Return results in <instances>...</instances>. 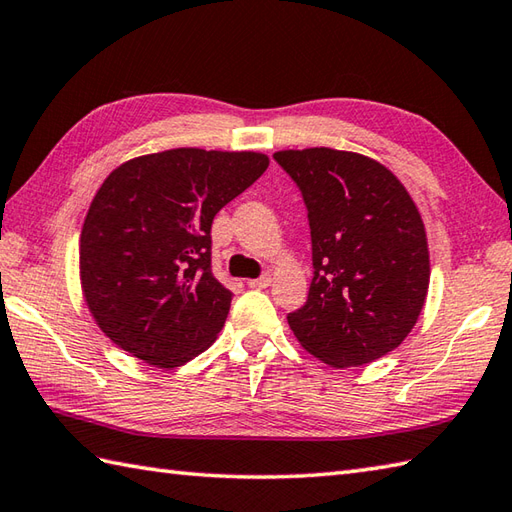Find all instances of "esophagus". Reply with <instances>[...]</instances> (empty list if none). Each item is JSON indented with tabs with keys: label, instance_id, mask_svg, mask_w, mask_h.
<instances>
[{
	"label": "esophagus",
	"instance_id": "34e87169",
	"mask_svg": "<svg viewBox=\"0 0 512 512\" xmlns=\"http://www.w3.org/2000/svg\"><path fill=\"white\" fill-rule=\"evenodd\" d=\"M270 281H273V277H270V273H264L259 279H250L248 286L250 288H268Z\"/></svg>",
	"mask_w": 512,
	"mask_h": 512
}]
</instances>
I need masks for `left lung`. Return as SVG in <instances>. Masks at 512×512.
Wrapping results in <instances>:
<instances>
[{"label":"left lung","mask_w":512,"mask_h":512,"mask_svg":"<svg viewBox=\"0 0 512 512\" xmlns=\"http://www.w3.org/2000/svg\"><path fill=\"white\" fill-rule=\"evenodd\" d=\"M275 160L308 209L314 277L288 323L306 352L358 367L407 339L429 290L427 233L416 202L385 165L330 147Z\"/></svg>","instance_id":"left-lung-1"}]
</instances>
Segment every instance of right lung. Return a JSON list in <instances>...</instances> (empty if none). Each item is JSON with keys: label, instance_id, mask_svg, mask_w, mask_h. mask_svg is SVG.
Here are the masks:
<instances>
[{"label": "right lung", "instance_id": "right-lung-1", "mask_svg": "<svg viewBox=\"0 0 512 512\" xmlns=\"http://www.w3.org/2000/svg\"><path fill=\"white\" fill-rule=\"evenodd\" d=\"M257 151L180 147L138 156L105 178L85 215L79 266L96 325L160 369L202 354L233 292L213 277L215 213L268 169Z\"/></svg>", "mask_w": 512, "mask_h": 512}]
</instances>
